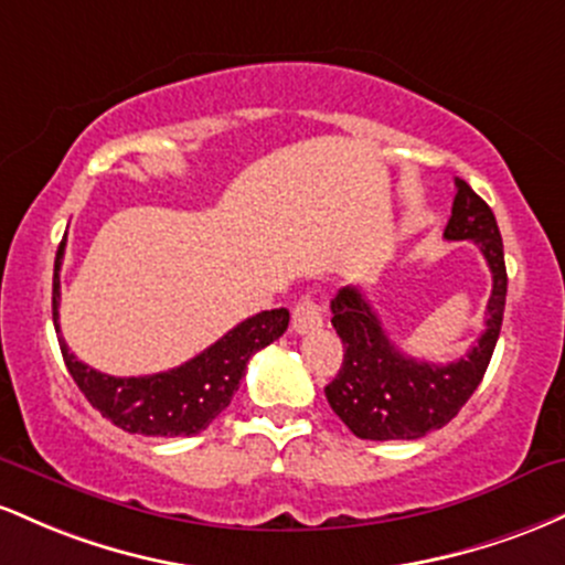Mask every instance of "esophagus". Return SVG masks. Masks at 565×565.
<instances>
[{"mask_svg": "<svg viewBox=\"0 0 565 565\" xmlns=\"http://www.w3.org/2000/svg\"><path fill=\"white\" fill-rule=\"evenodd\" d=\"M322 320H326V312L315 299H301L294 307V320H290V331L294 333H312L317 328H322Z\"/></svg>", "mask_w": 565, "mask_h": 565, "instance_id": "obj_1", "label": "esophagus"}]
</instances>
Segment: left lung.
<instances>
[{"label": "left lung", "mask_w": 565, "mask_h": 565, "mask_svg": "<svg viewBox=\"0 0 565 565\" xmlns=\"http://www.w3.org/2000/svg\"><path fill=\"white\" fill-rule=\"evenodd\" d=\"M446 239H472L491 269L486 331L465 358L448 365L414 360L397 350L360 288H341L331 301V322L344 344V363L326 397L352 435L363 440H416L446 427L472 397L491 363L502 331L507 269L504 245L493 211L470 183L456 179V198Z\"/></svg>", "instance_id": "obj_1"}]
</instances>
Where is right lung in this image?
I'll return each instance as SVG.
<instances>
[{"label":"right lung","mask_w":565,"mask_h":565,"mask_svg":"<svg viewBox=\"0 0 565 565\" xmlns=\"http://www.w3.org/2000/svg\"><path fill=\"white\" fill-rule=\"evenodd\" d=\"M63 248L66 237L55 253L53 275V322L63 363L93 408L125 433L146 437H189L202 433L232 403L253 354L280 339L288 328V309H269L243 320L205 352L179 367L151 376H109L74 358L61 335L58 275Z\"/></svg>","instance_id":"1"}]
</instances>
